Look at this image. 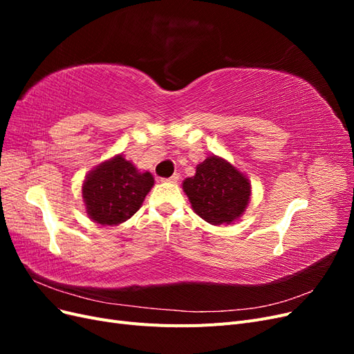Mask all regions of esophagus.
<instances>
[{
	"label": "esophagus",
	"mask_w": 354,
	"mask_h": 354,
	"mask_svg": "<svg viewBox=\"0 0 354 354\" xmlns=\"http://www.w3.org/2000/svg\"><path fill=\"white\" fill-rule=\"evenodd\" d=\"M178 178H180V174H173L171 177H168V178H162V181H169V183H177L178 181Z\"/></svg>",
	"instance_id": "1"
}]
</instances>
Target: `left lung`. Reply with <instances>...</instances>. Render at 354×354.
I'll list each match as a JSON object with an SVG mask.
<instances>
[{
    "instance_id": "8db88e82",
    "label": "left lung",
    "mask_w": 354,
    "mask_h": 354,
    "mask_svg": "<svg viewBox=\"0 0 354 354\" xmlns=\"http://www.w3.org/2000/svg\"><path fill=\"white\" fill-rule=\"evenodd\" d=\"M183 190L194 211L214 226L238 220L251 196L248 178L218 156L199 164L196 174L183 181Z\"/></svg>"
}]
</instances>
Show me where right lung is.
I'll return each mask as SVG.
<instances>
[{"label": "right lung", "mask_w": 354, "mask_h": 354, "mask_svg": "<svg viewBox=\"0 0 354 354\" xmlns=\"http://www.w3.org/2000/svg\"><path fill=\"white\" fill-rule=\"evenodd\" d=\"M151 173L138 169L122 155L90 171L82 185L88 217L102 226H115L138 211L153 186Z\"/></svg>", "instance_id": "right-lung-1"}]
</instances>
